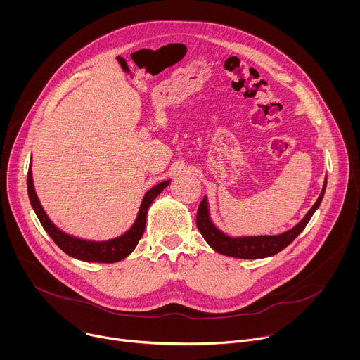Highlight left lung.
Here are the masks:
<instances>
[{
	"label": "left lung",
	"instance_id": "1",
	"mask_svg": "<svg viewBox=\"0 0 360 360\" xmlns=\"http://www.w3.org/2000/svg\"><path fill=\"white\" fill-rule=\"evenodd\" d=\"M325 178L323 188L321 191L319 198L314 203V207L307 211L303 219L296 224L292 229L282 232L279 235H256V236H229L222 232L212 221L210 214V203L208 198L203 196L198 214H196V225L203 236V239L208 242V245L218 253L231 256V258L239 259H262L269 258V256L276 255L278 252L283 250L288 245L293 242V239L304 229L307 222L311 221L312 215L319 208V205L323 199L326 191V181Z\"/></svg>",
	"mask_w": 360,
	"mask_h": 360
}]
</instances>
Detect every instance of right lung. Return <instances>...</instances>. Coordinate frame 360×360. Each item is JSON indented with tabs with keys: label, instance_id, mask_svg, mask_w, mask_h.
Here are the masks:
<instances>
[{
	"label": "right lung",
	"instance_id": "right-lung-1",
	"mask_svg": "<svg viewBox=\"0 0 360 360\" xmlns=\"http://www.w3.org/2000/svg\"><path fill=\"white\" fill-rule=\"evenodd\" d=\"M169 182L171 181L168 179L155 186H152L143 195L136 219L125 233L108 240H88V239H82V238H77L65 233L48 218L34 189L31 164L27 175V188H28L31 207L35 215L38 217L42 228L51 236V239L58 245L60 249H63L67 255H70L71 258H75L84 262H98V264H114V262L122 261L128 255H131V252L136 248L139 239L143 235L145 225H146V214L150 203L169 185Z\"/></svg>",
	"mask_w": 360,
	"mask_h": 360
}]
</instances>
